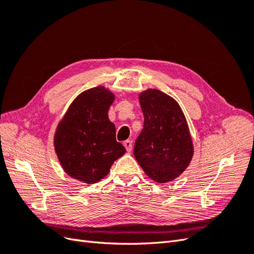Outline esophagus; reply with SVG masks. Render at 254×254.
Returning <instances> with one entry per match:
<instances>
[{"mask_svg": "<svg viewBox=\"0 0 254 254\" xmlns=\"http://www.w3.org/2000/svg\"><path fill=\"white\" fill-rule=\"evenodd\" d=\"M124 146H125L126 150H127L128 152H130V151H131V149H132V142L130 141V140H127V141L124 142Z\"/></svg>", "mask_w": 254, "mask_h": 254, "instance_id": "34e87169", "label": "esophagus"}]
</instances>
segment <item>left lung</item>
Wrapping results in <instances>:
<instances>
[{
	"label": "left lung",
	"mask_w": 254,
	"mask_h": 254,
	"mask_svg": "<svg viewBox=\"0 0 254 254\" xmlns=\"http://www.w3.org/2000/svg\"><path fill=\"white\" fill-rule=\"evenodd\" d=\"M144 126L133 153L145 174L159 183L172 181L189 166L193 143L186 117L174 98L156 89L140 94Z\"/></svg>",
	"instance_id": "obj_1"
}]
</instances>
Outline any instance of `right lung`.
Listing matches in <instances>:
<instances>
[{
    "label": "right lung",
    "instance_id": "1",
    "mask_svg": "<svg viewBox=\"0 0 254 254\" xmlns=\"http://www.w3.org/2000/svg\"><path fill=\"white\" fill-rule=\"evenodd\" d=\"M114 95L104 87L82 92L68 107L57 127L54 145L64 172L84 183L108 175L113 162L126 152L115 139L108 110Z\"/></svg>",
    "mask_w": 254,
    "mask_h": 254
}]
</instances>
